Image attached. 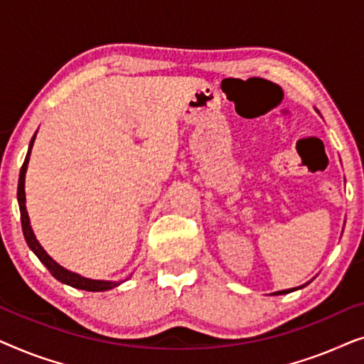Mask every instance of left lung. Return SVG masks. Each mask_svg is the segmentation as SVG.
<instances>
[{
    "label": "left lung",
    "mask_w": 364,
    "mask_h": 364,
    "mask_svg": "<svg viewBox=\"0 0 364 364\" xmlns=\"http://www.w3.org/2000/svg\"><path fill=\"white\" fill-rule=\"evenodd\" d=\"M308 283H310V282H308ZM308 283H305V285H301V287L288 288V290H280V291H275V293H272V295H287V293H291V291H295V290H300V288H303V287H306Z\"/></svg>",
    "instance_id": "left-lung-1"
}]
</instances>
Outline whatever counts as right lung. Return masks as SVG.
Listing matches in <instances>:
<instances>
[{
	"instance_id": "add662e5",
	"label": "right lung",
	"mask_w": 364,
	"mask_h": 364,
	"mask_svg": "<svg viewBox=\"0 0 364 364\" xmlns=\"http://www.w3.org/2000/svg\"><path fill=\"white\" fill-rule=\"evenodd\" d=\"M36 134L31 139L28 147V154L26 159H24V164L21 167V172H19V181H18V203H19V212H21V227H23V235L26 238L28 247L31 248L34 255H36L44 267L51 272V275L59 280L61 283H66V285L77 288V290H86V291H106V290H112L121 285L124 282H111V280H92V278H86L79 273H74L68 268H64L59 265L56 260H53L51 257L48 255V252L41 247V243L38 242L36 235H34L33 228H31V222H29V215L26 210V192H24V181H26V171H28V164H29V156H31V149L34 144V139H36Z\"/></svg>"
}]
</instances>
